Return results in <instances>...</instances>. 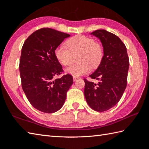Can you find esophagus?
Returning a JSON list of instances; mask_svg holds the SVG:
<instances>
[{
	"mask_svg": "<svg viewBox=\"0 0 149 149\" xmlns=\"http://www.w3.org/2000/svg\"><path fill=\"white\" fill-rule=\"evenodd\" d=\"M78 79H79V77H75V76L73 77V79H74V81H75L76 80H77Z\"/></svg>",
	"mask_w": 149,
	"mask_h": 149,
	"instance_id": "34e87169",
	"label": "esophagus"
}]
</instances>
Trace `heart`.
<instances>
[{
	"instance_id": "obj_1",
	"label": "heart",
	"mask_w": 149,
	"mask_h": 149,
	"mask_svg": "<svg viewBox=\"0 0 149 149\" xmlns=\"http://www.w3.org/2000/svg\"><path fill=\"white\" fill-rule=\"evenodd\" d=\"M66 47L60 45L55 49L54 54L57 60L63 66L72 63L74 56L77 58V64L66 69V72L73 76L79 77L88 74L91 66L96 68L102 61L104 50L102 45L90 37L76 35L66 42Z\"/></svg>"
}]
</instances>
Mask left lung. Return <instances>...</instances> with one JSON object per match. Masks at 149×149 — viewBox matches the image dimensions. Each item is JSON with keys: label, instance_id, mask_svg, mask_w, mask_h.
I'll return each instance as SVG.
<instances>
[{"label": "left lung", "instance_id": "8db88e82", "mask_svg": "<svg viewBox=\"0 0 149 149\" xmlns=\"http://www.w3.org/2000/svg\"><path fill=\"white\" fill-rule=\"evenodd\" d=\"M91 34L100 39L104 56L99 67L90 75L99 83L84 79V93L91 108L102 112L115 106L122 97L127 86L129 60L125 44L115 34L104 29Z\"/></svg>", "mask_w": 149, "mask_h": 149}]
</instances>
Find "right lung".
<instances>
[{
  "label": "right lung",
  "instance_id": "right-lung-1",
  "mask_svg": "<svg viewBox=\"0 0 149 149\" xmlns=\"http://www.w3.org/2000/svg\"><path fill=\"white\" fill-rule=\"evenodd\" d=\"M69 36L42 28L31 34L22 48L19 70L22 89L31 105L42 112L52 113L61 109L73 84L70 74L56 78L63 70L56 58L55 49Z\"/></svg>",
  "mask_w": 149,
  "mask_h": 149
}]
</instances>
